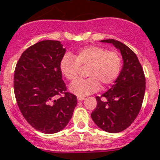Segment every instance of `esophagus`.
Listing matches in <instances>:
<instances>
[{"mask_svg":"<svg viewBox=\"0 0 160 160\" xmlns=\"http://www.w3.org/2000/svg\"><path fill=\"white\" fill-rule=\"evenodd\" d=\"M85 98L84 97V96H77V100H79V101H81V100H85Z\"/></svg>","mask_w":160,"mask_h":160,"instance_id":"esophagus-1","label":"esophagus"}]
</instances>
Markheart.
Returning <instances> with one entry per match:
<instances>
[{
	"mask_svg": "<svg viewBox=\"0 0 160 160\" xmlns=\"http://www.w3.org/2000/svg\"><path fill=\"white\" fill-rule=\"evenodd\" d=\"M80 67H87L86 79L75 80L70 86V91L79 96H85L103 87L113 85L121 72L122 59L116 51H107L98 46H85L72 56L65 55L60 62L62 75L73 81L79 75Z\"/></svg>",
	"mask_w": 160,
	"mask_h": 160,
	"instance_id": "obj_1",
	"label": "heart"
}]
</instances>
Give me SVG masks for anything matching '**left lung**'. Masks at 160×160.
<instances>
[{
    "label": "left lung",
    "instance_id": "1",
    "mask_svg": "<svg viewBox=\"0 0 160 160\" xmlns=\"http://www.w3.org/2000/svg\"><path fill=\"white\" fill-rule=\"evenodd\" d=\"M102 42L113 44L121 52L124 65L119 76L108 91L96 96L97 106L91 118L100 129L119 133L127 129L138 116L145 92V76L134 51L113 39Z\"/></svg>",
    "mask_w": 160,
    "mask_h": 160
}]
</instances>
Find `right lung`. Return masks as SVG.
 <instances>
[{
  "label": "right lung",
  "mask_w": 160,
  "mask_h": 160,
  "mask_svg": "<svg viewBox=\"0 0 160 160\" xmlns=\"http://www.w3.org/2000/svg\"><path fill=\"white\" fill-rule=\"evenodd\" d=\"M65 53L60 41H40L24 51L15 69L19 109L31 126L45 134L62 130L77 105L62 80L60 62Z\"/></svg>",
  "instance_id": "add662e5"
}]
</instances>
